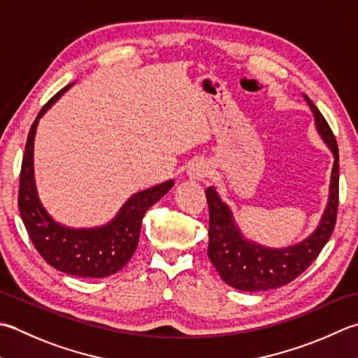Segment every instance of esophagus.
Here are the masks:
<instances>
[{"instance_id":"34e87169","label":"esophagus","mask_w":358,"mask_h":358,"mask_svg":"<svg viewBox=\"0 0 358 358\" xmlns=\"http://www.w3.org/2000/svg\"><path fill=\"white\" fill-rule=\"evenodd\" d=\"M211 173V169L209 166L205 163V161H195V163L191 164V167L187 169V175L191 180H205L208 175Z\"/></svg>"}]
</instances>
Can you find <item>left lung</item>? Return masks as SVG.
Here are the masks:
<instances>
[{"instance_id":"1","label":"left lung","mask_w":358,"mask_h":358,"mask_svg":"<svg viewBox=\"0 0 358 358\" xmlns=\"http://www.w3.org/2000/svg\"><path fill=\"white\" fill-rule=\"evenodd\" d=\"M315 116V124L321 138L331 147L335 157L331 177V194L326 211L312 236L289 248H265L245 239L236 227L233 214L215 192L206 189L209 208V245L208 256L228 285L243 292H264L289 284L318 257L334 233L338 211V145L334 131L315 103L304 96Z\"/></svg>"}]
</instances>
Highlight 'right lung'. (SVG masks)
<instances>
[{
    "label": "right lung",
    "instance_id": "1",
    "mask_svg": "<svg viewBox=\"0 0 358 358\" xmlns=\"http://www.w3.org/2000/svg\"><path fill=\"white\" fill-rule=\"evenodd\" d=\"M71 87L49 99L31 125L20 172L18 209L35 250L55 270L79 278H105L121 270L135 253L143 217L173 186V181L138 192L125 201L108 225L73 229L59 225L41 205L34 180V136L38 119Z\"/></svg>",
    "mask_w": 358,
    "mask_h": 358
}]
</instances>
